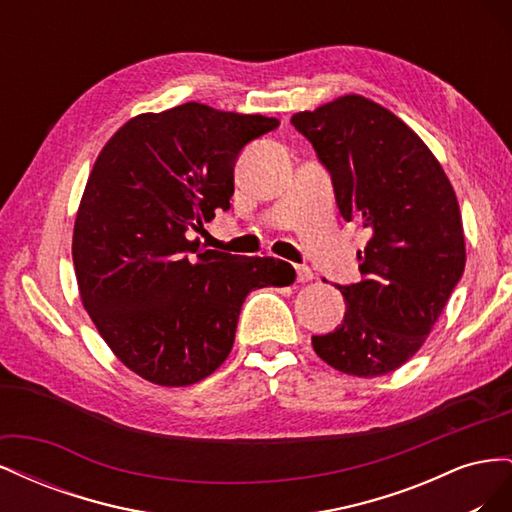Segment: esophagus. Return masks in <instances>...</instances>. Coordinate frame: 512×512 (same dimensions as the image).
Returning <instances> with one entry per match:
<instances>
[{
    "instance_id": "1",
    "label": "esophagus",
    "mask_w": 512,
    "mask_h": 512,
    "mask_svg": "<svg viewBox=\"0 0 512 512\" xmlns=\"http://www.w3.org/2000/svg\"><path fill=\"white\" fill-rule=\"evenodd\" d=\"M294 269H297V282L305 284V282H312L314 280V271L309 269V267L299 265V267H294Z\"/></svg>"
}]
</instances>
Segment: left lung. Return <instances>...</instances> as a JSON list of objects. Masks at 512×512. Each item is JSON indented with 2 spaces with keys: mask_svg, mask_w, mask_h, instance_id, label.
Wrapping results in <instances>:
<instances>
[{
  "mask_svg": "<svg viewBox=\"0 0 512 512\" xmlns=\"http://www.w3.org/2000/svg\"><path fill=\"white\" fill-rule=\"evenodd\" d=\"M290 123L327 168L344 220L371 230L363 280L337 284L342 324L312 346L344 374H389L423 346L466 267L453 185L421 138L367 98L344 96Z\"/></svg>",
  "mask_w": 512,
  "mask_h": 512,
  "instance_id": "left-lung-1",
  "label": "left lung"
}]
</instances>
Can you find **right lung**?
Instances as JSON below:
<instances>
[{
  "label": "right lung",
  "mask_w": 512,
  "mask_h": 512,
  "mask_svg": "<svg viewBox=\"0 0 512 512\" xmlns=\"http://www.w3.org/2000/svg\"><path fill=\"white\" fill-rule=\"evenodd\" d=\"M277 126L188 102L134 117L98 156L74 224L76 282L108 348L141 378H207L235 344L247 294L286 282L282 260L188 241L230 209L245 145Z\"/></svg>",
  "instance_id": "1"
}]
</instances>
